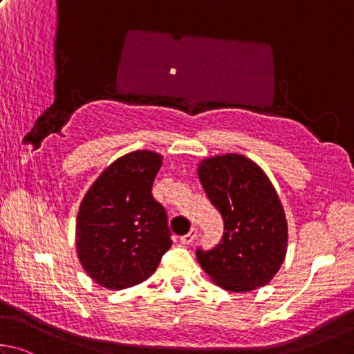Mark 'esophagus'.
<instances>
[{
    "label": "esophagus",
    "instance_id": "obj_1",
    "mask_svg": "<svg viewBox=\"0 0 354 354\" xmlns=\"http://www.w3.org/2000/svg\"><path fill=\"white\" fill-rule=\"evenodd\" d=\"M196 236H197V228H191V230H189V233L188 234H185V236H182L180 238V243L182 244H191V243H193V241L196 239Z\"/></svg>",
    "mask_w": 354,
    "mask_h": 354
}]
</instances>
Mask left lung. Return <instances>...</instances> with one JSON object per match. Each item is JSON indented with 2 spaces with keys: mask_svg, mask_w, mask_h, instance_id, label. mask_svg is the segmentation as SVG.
<instances>
[{
  "mask_svg": "<svg viewBox=\"0 0 354 354\" xmlns=\"http://www.w3.org/2000/svg\"><path fill=\"white\" fill-rule=\"evenodd\" d=\"M201 183L224 219V236L197 261L222 289L244 292L266 286L288 250V222L274 185L255 161L216 155L199 165Z\"/></svg>",
  "mask_w": 354,
  "mask_h": 354,
  "instance_id": "8db88e82",
  "label": "left lung"
}]
</instances>
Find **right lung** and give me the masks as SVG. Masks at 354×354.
Returning <instances> with one entry per match:
<instances>
[{
    "mask_svg": "<svg viewBox=\"0 0 354 354\" xmlns=\"http://www.w3.org/2000/svg\"><path fill=\"white\" fill-rule=\"evenodd\" d=\"M161 161L152 151L122 155L105 167L80 202L76 250L99 286L120 290L142 283L172 245L165 208L152 197Z\"/></svg>",
    "mask_w": 354,
    "mask_h": 354,
    "instance_id": "right-lung-1",
    "label": "right lung"
}]
</instances>
